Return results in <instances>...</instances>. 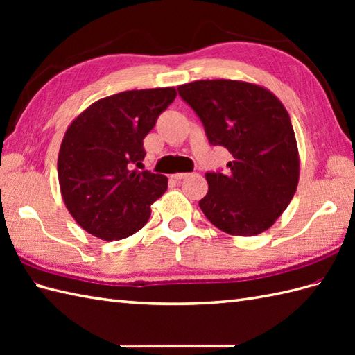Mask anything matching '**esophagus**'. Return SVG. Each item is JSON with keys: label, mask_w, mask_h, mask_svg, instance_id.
Wrapping results in <instances>:
<instances>
[{"label": "esophagus", "mask_w": 355, "mask_h": 355, "mask_svg": "<svg viewBox=\"0 0 355 355\" xmlns=\"http://www.w3.org/2000/svg\"><path fill=\"white\" fill-rule=\"evenodd\" d=\"M173 180H177V182H180V180H184L189 177V173H184V172H178V173H172L171 175Z\"/></svg>", "instance_id": "34e87169"}]
</instances>
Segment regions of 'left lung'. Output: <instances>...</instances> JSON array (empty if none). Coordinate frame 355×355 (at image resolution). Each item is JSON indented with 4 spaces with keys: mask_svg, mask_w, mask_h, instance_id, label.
<instances>
[{
    "mask_svg": "<svg viewBox=\"0 0 355 355\" xmlns=\"http://www.w3.org/2000/svg\"><path fill=\"white\" fill-rule=\"evenodd\" d=\"M214 146L232 154L229 171L207 172L200 207L215 227L254 236L276 223L296 193L300 160L288 112L261 85L244 80H195L178 87Z\"/></svg>",
    "mask_w": 355,
    "mask_h": 355,
    "instance_id": "obj_1",
    "label": "left lung"
}]
</instances>
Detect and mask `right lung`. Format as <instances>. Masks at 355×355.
Wrapping results in <instances>:
<instances>
[{
  "mask_svg": "<svg viewBox=\"0 0 355 355\" xmlns=\"http://www.w3.org/2000/svg\"><path fill=\"white\" fill-rule=\"evenodd\" d=\"M175 96L173 87L112 94L67 128L58 155L59 187L69 212L89 235L119 241L148 223L168 178L131 168L145 158L143 139Z\"/></svg>",
  "mask_w": 355,
  "mask_h": 355,
  "instance_id": "right-lung-1",
  "label": "right lung"
}]
</instances>
